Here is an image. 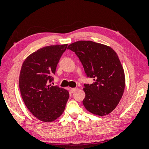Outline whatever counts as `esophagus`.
<instances>
[{
	"mask_svg": "<svg viewBox=\"0 0 149 149\" xmlns=\"http://www.w3.org/2000/svg\"><path fill=\"white\" fill-rule=\"evenodd\" d=\"M78 88H77V87H75V88H71L70 89V92L71 93H74V92H75V91H77V90H78Z\"/></svg>",
	"mask_w": 149,
	"mask_h": 149,
	"instance_id": "34e87169",
	"label": "esophagus"
}]
</instances>
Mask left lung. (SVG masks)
Returning <instances> with one entry per match:
<instances>
[{
  "mask_svg": "<svg viewBox=\"0 0 149 149\" xmlns=\"http://www.w3.org/2000/svg\"><path fill=\"white\" fill-rule=\"evenodd\" d=\"M82 63L87 77L94 83L85 84L83 104L93 115L111 113L123 96L125 74L117 54L111 47L91 40H79L69 45Z\"/></svg>",
  "mask_w": 149,
  "mask_h": 149,
  "instance_id": "obj_1",
  "label": "left lung"
}]
</instances>
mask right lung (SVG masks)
Segmentation results:
<instances>
[{"instance_id": "obj_1", "label": "right lung", "mask_w": 149, "mask_h": 149, "mask_svg": "<svg viewBox=\"0 0 149 149\" xmlns=\"http://www.w3.org/2000/svg\"><path fill=\"white\" fill-rule=\"evenodd\" d=\"M68 44L44 47L28 56L20 70L19 87L23 101L40 121L52 122L64 111L69 92L48 85Z\"/></svg>"}]
</instances>
